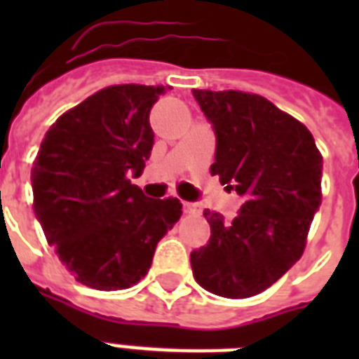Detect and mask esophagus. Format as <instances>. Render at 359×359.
Instances as JSON below:
<instances>
[{
	"instance_id": "esophagus-1",
	"label": "esophagus",
	"mask_w": 359,
	"mask_h": 359,
	"mask_svg": "<svg viewBox=\"0 0 359 359\" xmlns=\"http://www.w3.org/2000/svg\"><path fill=\"white\" fill-rule=\"evenodd\" d=\"M186 214H199L201 212V205L199 203H184Z\"/></svg>"
}]
</instances>
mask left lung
<instances>
[{"instance_id": "8db88e82", "label": "left lung", "mask_w": 359, "mask_h": 359, "mask_svg": "<svg viewBox=\"0 0 359 359\" xmlns=\"http://www.w3.org/2000/svg\"><path fill=\"white\" fill-rule=\"evenodd\" d=\"M194 97L216 134L210 173L244 205L231 224L205 210L210 240L191 251V272L212 294L250 298L276 283L306 250L323 201V154L300 121L261 95L194 89Z\"/></svg>"}]
</instances>
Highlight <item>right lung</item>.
Returning a JSON list of instances; mask_svg holds the SVG:
<instances>
[{"instance_id":"right-lung-1","label":"right lung","mask_w":359,"mask_h":359,"mask_svg":"<svg viewBox=\"0 0 359 359\" xmlns=\"http://www.w3.org/2000/svg\"><path fill=\"white\" fill-rule=\"evenodd\" d=\"M163 86L100 89L65 111L31 169L33 210L59 261L86 287L121 290L145 278L156 244L182 214L130 182L154 145L149 114Z\"/></svg>"}]
</instances>
